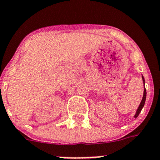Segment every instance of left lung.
Here are the masks:
<instances>
[{
  "label": "left lung",
  "instance_id": "left-lung-1",
  "mask_svg": "<svg viewBox=\"0 0 160 160\" xmlns=\"http://www.w3.org/2000/svg\"><path fill=\"white\" fill-rule=\"evenodd\" d=\"M142 80H143V83H144V84H145V80H144V77H142ZM146 88H145V89H144V93H143L142 100L141 103H140V105L138 106V110H137L136 114H135V118L138 117V114H139V113L141 112V111H142V108L144 107L145 102H146Z\"/></svg>",
  "mask_w": 160,
  "mask_h": 160
}]
</instances>
